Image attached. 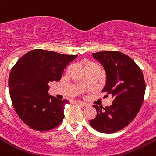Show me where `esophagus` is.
<instances>
[{"label": "esophagus", "instance_id": "esophagus-1", "mask_svg": "<svg viewBox=\"0 0 156 156\" xmlns=\"http://www.w3.org/2000/svg\"><path fill=\"white\" fill-rule=\"evenodd\" d=\"M75 103H77V104L80 105H82V106H87V104L85 102H83V101H75Z\"/></svg>", "mask_w": 156, "mask_h": 156}]
</instances>
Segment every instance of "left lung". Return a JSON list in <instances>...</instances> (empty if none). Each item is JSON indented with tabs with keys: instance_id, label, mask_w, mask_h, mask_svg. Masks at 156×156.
Listing matches in <instances>:
<instances>
[{
	"instance_id": "1",
	"label": "left lung",
	"mask_w": 156,
	"mask_h": 156,
	"mask_svg": "<svg viewBox=\"0 0 156 156\" xmlns=\"http://www.w3.org/2000/svg\"><path fill=\"white\" fill-rule=\"evenodd\" d=\"M104 68L106 83L102 92L112 95L111 106L94 105L97 115L89 123L102 133H115L130 124L143 103L145 82L142 70L132 58L122 52L100 51L92 54Z\"/></svg>"
}]
</instances>
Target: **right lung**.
Returning a JSON list of instances; mask_svg holds the SVG:
<instances>
[{
    "label": "right lung",
    "instance_id": "right-lung-1",
    "mask_svg": "<svg viewBox=\"0 0 156 156\" xmlns=\"http://www.w3.org/2000/svg\"><path fill=\"white\" fill-rule=\"evenodd\" d=\"M77 56L34 49L14 65L8 81L10 96L17 115L30 129L44 132L62 123L69 101L50 95L48 84L60 81L65 67Z\"/></svg>",
    "mask_w": 156,
    "mask_h": 156
}]
</instances>
